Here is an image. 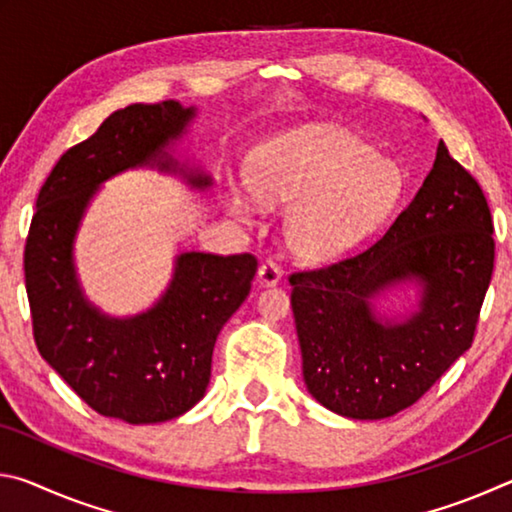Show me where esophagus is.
Returning <instances> with one entry per match:
<instances>
[{
    "mask_svg": "<svg viewBox=\"0 0 512 512\" xmlns=\"http://www.w3.org/2000/svg\"><path fill=\"white\" fill-rule=\"evenodd\" d=\"M257 277H259V282L264 284V287H273V284H277V282L282 280V271H280V266H277L275 262H271V259H266V262H262V266H259Z\"/></svg>",
    "mask_w": 512,
    "mask_h": 512,
    "instance_id": "34e87169",
    "label": "esophagus"
}]
</instances>
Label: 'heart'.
<instances>
[{"label": "heart", "mask_w": 512, "mask_h": 512, "mask_svg": "<svg viewBox=\"0 0 512 512\" xmlns=\"http://www.w3.org/2000/svg\"><path fill=\"white\" fill-rule=\"evenodd\" d=\"M259 205L293 203L284 235L307 262L336 257L384 221L402 194V171L361 137L311 128L266 151L248 171ZM232 212L250 219L253 203L232 198Z\"/></svg>", "instance_id": "obj_1"}]
</instances>
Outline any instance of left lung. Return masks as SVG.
<instances>
[{"instance_id": "1", "label": "left lung", "mask_w": 512, "mask_h": 512, "mask_svg": "<svg viewBox=\"0 0 512 512\" xmlns=\"http://www.w3.org/2000/svg\"><path fill=\"white\" fill-rule=\"evenodd\" d=\"M492 230L483 189L440 140L420 192L375 244L289 275L307 391L352 420L418 402L474 341L495 268ZM402 279L419 280L421 309L381 324L369 300Z\"/></svg>"}]
</instances>
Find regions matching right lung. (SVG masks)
<instances>
[{"instance_id": "add662e5", "label": "right lung", "mask_w": 512, "mask_h": 512, "mask_svg": "<svg viewBox=\"0 0 512 512\" xmlns=\"http://www.w3.org/2000/svg\"><path fill=\"white\" fill-rule=\"evenodd\" d=\"M196 115L178 101L133 103L67 149L42 185L24 246V282L38 352L81 400L131 424L178 418L210 384L221 327L241 307L255 255L180 253L164 296L131 318H110L85 300L74 237L97 187L133 167L180 171L203 189L210 176L183 171L167 153Z\"/></svg>"}]
</instances>
